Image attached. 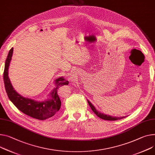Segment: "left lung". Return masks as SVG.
Instances as JSON below:
<instances>
[{"label":"left lung","instance_id":"left-lung-1","mask_svg":"<svg viewBox=\"0 0 155 155\" xmlns=\"http://www.w3.org/2000/svg\"><path fill=\"white\" fill-rule=\"evenodd\" d=\"M88 104L89 105V106L91 107V109L92 110V111L94 112V114H96L97 117H99V118L104 119V120H120L122 118H124L125 117H126L125 116L124 117H112V116H110V115H107L105 114H101V112H99V111H97L96 108L94 107L93 106V105L89 101H87Z\"/></svg>","mask_w":155,"mask_h":155}]
</instances>
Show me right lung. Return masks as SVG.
<instances>
[{"label": "right lung", "mask_w": 155, "mask_h": 155, "mask_svg": "<svg viewBox=\"0 0 155 155\" xmlns=\"http://www.w3.org/2000/svg\"><path fill=\"white\" fill-rule=\"evenodd\" d=\"M13 50L14 48H12L8 52L4 71V85L9 99L19 110L34 118L44 120L53 117L60 109L61 105L60 98L58 94V89L64 85H68L69 82L63 77L56 79V87L51 91L50 98L43 102H37L22 97L14 90L8 76V66L12 56Z\"/></svg>", "instance_id": "obj_1"}]
</instances>
